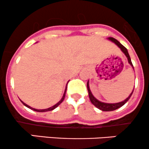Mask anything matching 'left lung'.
<instances>
[{
    "instance_id": "1",
    "label": "left lung",
    "mask_w": 149,
    "mask_h": 149,
    "mask_svg": "<svg viewBox=\"0 0 149 149\" xmlns=\"http://www.w3.org/2000/svg\"><path fill=\"white\" fill-rule=\"evenodd\" d=\"M108 38L110 40V41H113V43H115V44H116L117 46H118V47H119L120 49H121V51L125 53V55L126 56L127 58L128 63H130V65L132 67L133 69H134L133 65H132V63L131 58H130V55H129V53H128L127 49V48H125V46H123V45H122L121 43H120L119 41H118V40L115 39V38H113V37H109ZM87 89H88V96H89L90 101H91V102L92 103L93 105H94V106H96V108H98V109L101 110L102 111H115V110L118 109V108H120V107H122L123 106H124L125 103H126L127 102L129 101V99H130V97H131L132 95L133 91H134V89H133L132 92L130 93V95L128 96V98H127L126 99L124 100L123 101L119 102V103H103V102L98 101V99H96V98L93 96L92 93H91V90H90L89 84H88V81L87 82Z\"/></svg>"
}]
</instances>
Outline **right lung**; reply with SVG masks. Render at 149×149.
<instances>
[{
  "mask_svg": "<svg viewBox=\"0 0 149 149\" xmlns=\"http://www.w3.org/2000/svg\"><path fill=\"white\" fill-rule=\"evenodd\" d=\"M66 91H67V86H66L64 94H63V97H62V98H61V101H60L59 102H58V103H57L56 105H54V106H53L52 107H51V108H46V109H42V110H38V109H36V108H31V107H30L29 106H28V105H26V103H24V102H23V101H22L21 100H20V101H21L22 103L25 106H26V107H27V108H30V109H31V110H33V111H36V112H47V111H53V110H54L55 108H56L57 107H58V106H59V105L61 104V103H62V102L63 101V100H64V98H65V93H66Z\"/></svg>",
  "mask_w": 149,
  "mask_h": 149,
  "instance_id": "obj_1",
  "label": "right lung"
}]
</instances>
